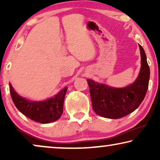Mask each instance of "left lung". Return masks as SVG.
Returning <instances> with one entry per match:
<instances>
[{"instance_id": "8db88e82", "label": "left lung", "mask_w": 160, "mask_h": 160, "mask_svg": "<svg viewBox=\"0 0 160 160\" xmlns=\"http://www.w3.org/2000/svg\"><path fill=\"white\" fill-rule=\"evenodd\" d=\"M141 51V69L134 82L125 87L117 88L87 79L92 103L98 115L108 119H119L134 111L145 98L148 87L150 70L143 47Z\"/></svg>"}]
</instances>
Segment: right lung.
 Segmentation results:
<instances>
[{
    "mask_svg": "<svg viewBox=\"0 0 160 160\" xmlns=\"http://www.w3.org/2000/svg\"><path fill=\"white\" fill-rule=\"evenodd\" d=\"M68 87L53 98L41 101H32L18 95L9 83V90L15 106L20 112L35 122L47 124L59 119L63 112V103Z\"/></svg>",
    "mask_w": 160,
    "mask_h": 160,
    "instance_id": "right-lung-1",
    "label": "right lung"
}]
</instances>
